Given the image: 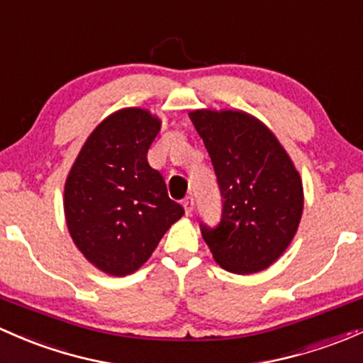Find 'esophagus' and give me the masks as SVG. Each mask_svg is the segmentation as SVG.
I'll return each mask as SVG.
<instances>
[{
	"instance_id": "obj_1",
	"label": "esophagus",
	"mask_w": 363,
	"mask_h": 363,
	"mask_svg": "<svg viewBox=\"0 0 363 363\" xmlns=\"http://www.w3.org/2000/svg\"><path fill=\"white\" fill-rule=\"evenodd\" d=\"M182 207H184V212H186V216H191V212H193V208H194V200L191 196H188L184 200V203H182Z\"/></svg>"
}]
</instances>
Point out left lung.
<instances>
[{
	"label": "left lung",
	"instance_id": "obj_1",
	"mask_svg": "<svg viewBox=\"0 0 363 363\" xmlns=\"http://www.w3.org/2000/svg\"><path fill=\"white\" fill-rule=\"evenodd\" d=\"M223 194L217 228L201 236L217 264L235 274L269 268L291 245L304 207L301 175L274 133L240 109L189 113Z\"/></svg>",
	"mask_w": 363,
	"mask_h": 363
}]
</instances>
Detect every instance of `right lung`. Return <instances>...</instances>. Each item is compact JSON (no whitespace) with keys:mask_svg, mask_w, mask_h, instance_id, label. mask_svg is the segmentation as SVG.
Here are the masks:
<instances>
[{"mask_svg":"<svg viewBox=\"0 0 363 363\" xmlns=\"http://www.w3.org/2000/svg\"><path fill=\"white\" fill-rule=\"evenodd\" d=\"M162 120L123 108L101 121L76 156L64 186V216L83 257L113 277L140 268L184 208L147 163Z\"/></svg>","mask_w":363,"mask_h":363,"instance_id":"1","label":"right lung"}]
</instances>
